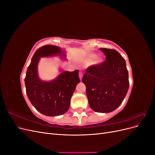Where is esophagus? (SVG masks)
<instances>
[{
  "label": "esophagus",
  "mask_w": 155,
  "mask_h": 155,
  "mask_svg": "<svg viewBox=\"0 0 155 155\" xmlns=\"http://www.w3.org/2000/svg\"><path fill=\"white\" fill-rule=\"evenodd\" d=\"M79 79H80V80H81L82 79V78H83V74L81 72H79Z\"/></svg>",
  "instance_id": "1"
}]
</instances>
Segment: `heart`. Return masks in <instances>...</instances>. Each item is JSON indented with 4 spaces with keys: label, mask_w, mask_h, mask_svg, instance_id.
Returning a JSON list of instances; mask_svg holds the SVG:
<instances>
[{
    "label": "heart",
    "mask_w": 155,
    "mask_h": 155,
    "mask_svg": "<svg viewBox=\"0 0 155 155\" xmlns=\"http://www.w3.org/2000/svg\"><path fill=\"white\" fill-rule=\"evenodd\" d=\"M87 58L88 59V60H91L92 59L94 58L95 57V55L94 54H92V53H88L87 54ZM101 61V59L99 57H96L95 58V60H94V63L95 64H97V63H100V62Z\"/></svg>",
    "instance_id": "b5f03b06"
}]
</instances>
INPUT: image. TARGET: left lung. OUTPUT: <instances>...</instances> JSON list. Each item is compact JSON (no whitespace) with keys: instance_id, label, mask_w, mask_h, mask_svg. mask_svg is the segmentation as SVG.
I'll use <instances>...</instances> for the list:
<instances>
[{"instance_id":"left-lung-1","label":"left lung","mask_w":155,"mask_h":155,"mask_svg":"<svg viewBox=\"0 0 155 155\" xmlns=\"http://www.w3.org/2000/svg\"><path fill=\"white\" fill-rule=\"evenodd\" d=\"M106 56L101 64L87 68L82 82L91 109L107 113L116 110L127 93L129 82L124 58L113 49L100 48Z\"/></svg>"}]
</instances>
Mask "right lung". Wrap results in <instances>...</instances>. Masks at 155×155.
I'll list each match as a JSON object with an SVG mask.
<instances>
[{
	"mask_svg": "<svg viewBox=\"0 0 155 155\" xmlns=\"http://www.w3.org/2000/svg\"><path fill=\"white\" fill-rule=\"evenodd\" d=\"M57 55L66 57L64 51L59 46L45 45L39 48L33 55L25 79L26 94L31 104L37 111L48 116L66 113L76 85L80 82L78 70L73 72L61 70V74L54 80H41L37 70L41 58Z\"/></svg>",
	"mask_w": 155,
	"mask_h": 155,
	"instance_id": "1",
	"label": "right lung"
}]
</instances>
